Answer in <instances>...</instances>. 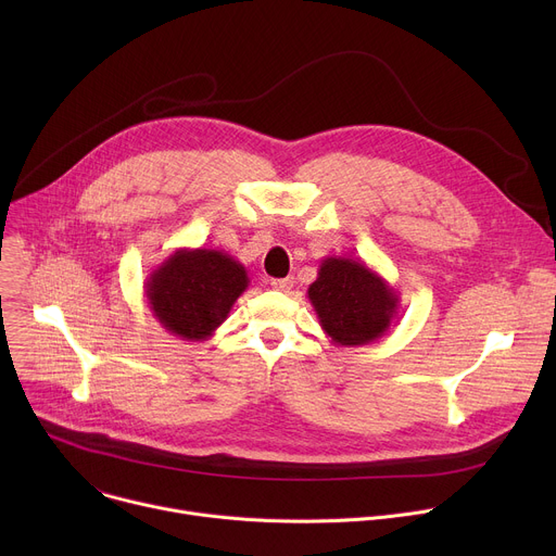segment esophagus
I'll use <instances>...</instances> for the list:
<instances>
[{
  "label": "esophagus",
  "mask_w": 556,
  "mask_h": 556,
  "mask_svg": "<svg viewBox=\"0 0 556 556\" xmlns=\"http://www.w3.org/2000/svg\"><path fill=\"white\" fill-rule=\"evenodd\" d=\"M270 286H273V290H277V292H288V290L294 286V279H292V277H286V279H273V281H270Z\"/></svg>",
  "instance_id": "esophagus-1"
}]
</instances>
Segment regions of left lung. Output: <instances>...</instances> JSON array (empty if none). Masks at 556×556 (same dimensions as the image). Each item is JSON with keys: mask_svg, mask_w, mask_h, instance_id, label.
Masks as SVG:
<instances>
[{"mask_svg": "<svg viewBox=\"0 0 556 556\" xmlns=\"http://www.w3.org/2000/svg\"><path fill=\"white\" fill-rule=\"evenodd\" d=\"M307 299L321 330L341 348H361L387 334L399 316L395 290L363 260L326 257Z\"/></svg>", "mask_w": 556, "mask_h": 556, "instance_id": "obj_1", "label": "left lung"}]
</instances>
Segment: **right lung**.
Returning a JSON list of instances; mask_svg holds the SVG:
<instances>
[{"label":"right lung","instance_id":"1","mask_svg":"<svg viewBox=\"0 0 556 556\" xmlns=\"http://www.w3.org/2000/svg\"><path fill=\"white\" fill-rule=\"evenodd\" d=\"M251 279L244 264L215 249H178L144 281L147 307L165 330L206 341L226 321Z\"/></svg>","mask_w":556,"mask_h":556}]
</instances>
